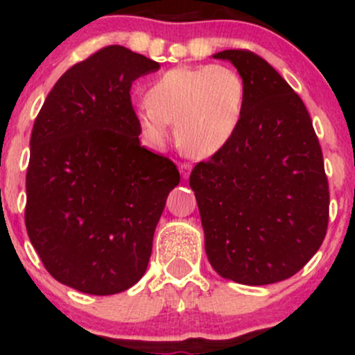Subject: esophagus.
I'll list each match as a JSON object with an SVG mask.
<instances>
[{"label":"esophagus","instance_id":"1","mask_svg":"<svg viewBox=\"0 0 355 355\" xmlns=\"http://www.w3.org/2000/svg\"><path fill=\"white\" fill-rule=\"evenodd\" d=\"M190 172H191V165L190 164H182L180 165V173H182L183 180H187V178L190 177Z\"/></svg>","mask_w":355,"mask_h":355}]
</instances>
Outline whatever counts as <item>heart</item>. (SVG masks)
<instances>
[{"label": "heart", "mask_w": 355, "mask_h": 355, "mask_svg": "<svg viewBox=\"0 0 355 355\" xmlns=\"http://www.w3.org/2000/svg\"><path fill=\"white\" fill-rule=\"evenodd\" d=\"M145 100L135 108V120L150 145L165 146L170 123H175V138L183 152L191 158H209L237 128L245 83L227 64L178 67L155 78Z\"/></svg>", "instance_id": "1"}]
</instances>
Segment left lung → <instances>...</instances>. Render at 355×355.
<instances>
[{
    "mask_svg": "<svg viewBox=\"0 0 355 355\" xmlns=\"http://www.w3.org/2000/svg\"><path fill=\"white\" fill-rule=\"evenodd\" d=\"M214 58L237 68L245 100L230 140L190 175L205 252L223 279L275 284L297 274L324 242L322 150L304 101L266 60L247 50Z\"/></svg>",
    "mask_w": 355,
    "mask_h": 355,
    "instance_id": "obj_1",
    "label": "left lung"
}]
</instances>
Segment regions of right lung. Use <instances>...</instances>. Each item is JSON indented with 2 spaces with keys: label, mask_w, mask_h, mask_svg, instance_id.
Wrapping results in <instances>:
<instances>
[{
  "label": "right lung",
  "mask_w": 355,
  "mask_h": 355,
  "mask_svg": "<svg viewBox=\"0 0 355 355\" xmlns=\"http://www.w3.org/2000/svg\"><path fill=\"white\" fill-rule=\"evenodd\" d=\"M160 64L120 44L64 73L36 116L26 172L28 237L51 277L92 295L141 279L172 160L140 145L130 88Z\"/></svg>",
  "instance_id": "1"
}]
</instances>
